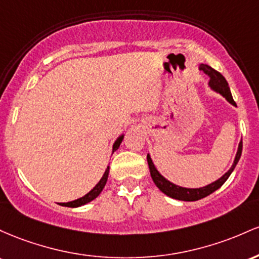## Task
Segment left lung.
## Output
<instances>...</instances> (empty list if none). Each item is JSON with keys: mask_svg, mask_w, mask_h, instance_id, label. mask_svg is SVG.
I'll return each mask as SVG.
<instances>
[{"mask_svg": "<svg viewBox=\"0 0 259 259\" xmlns=\"http://www.w3.org/2000/svg\"><path fill=\"white\" fill-rule=\"evenodd\" d=\"M198 68L200 71L204 72V73L209 77V82H208L209 88H210L213 92H215L218 94H220L222 97L225 98L231 105L236 106V103H235L234 99H232L230 87H229V84L226 82L225 78L223 77V74L219 73V72L215 71L214 68H211L210 66L204 65V63H200ZM241 153H242V141L239 143L237 153L236 155H235L234 162H232L231 167L229 168V170L226 171L220 179H218L217 181L211 182V184L199 188L181 187V186L172 184V182L168 181V180L165 179V177L159 172L158 168H156L155 165H154V162L152 160V158H150L149 154L147 155V160H148V165H149L150 176H152L154 184L156 185V187H158L162 193H165L166 196L171 197V198L174 199L185 200V202H194V200L202 199L204 198V197L209 196V194L215 192L218 188H220L224 184H225L226 180L229 179V176L231 175V172L235 170V167H236L237 162H239L241 158Z\"/></svg>", "mask_w": 259, "mask_h": 259, "instance_id": "obj_1", "label": "left lung"}]
</instances>
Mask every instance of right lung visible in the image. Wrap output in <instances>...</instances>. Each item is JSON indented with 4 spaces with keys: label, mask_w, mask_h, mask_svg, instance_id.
I'll list each match as a JSON object with an SVG mask.
<instances>
[{
    "label": "right lung",
    "mask_w": 259,
    "mask_h": 259,
    "mask_svg": "<svg viewBox=\"0 0 259 259\" xmlns=\"http://www.w3.org/2000/svg\"><path fill=\"white\" fill-rule=\"evenodd\" d=\"M123 137L124 135H121L120 137L115 141L114 145H112V153L115 152V150L118 149V147H120V144L122 143V141H123ZM109 170H110V166L106 167L105 172H104L103 177L100 179V181L98 182L97 185H95V187L93 188L92 191H89L88 193L85 194V196L80 197V198L75 199V200H72V202H67V203H60L61 205H63V207H69V208H77V207H82V205L87 204V203L92 202L93 199H95L99 194L101 193V191L104 190V187H105L106 185V181H107V177H109Z\"/></svg>",
    "instance_id": "right-lung-1"
}]
</instances>
